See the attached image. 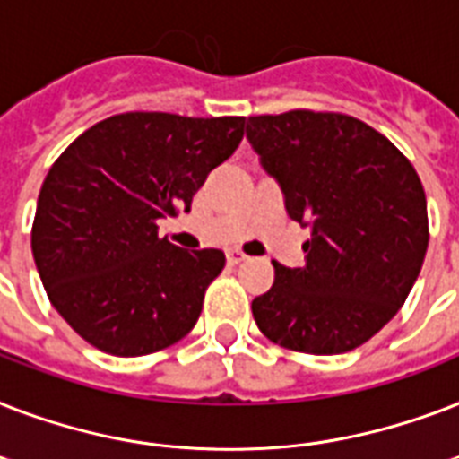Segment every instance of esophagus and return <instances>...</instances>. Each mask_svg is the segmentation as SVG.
I'll return each instance as SVG.
<instances>
[{"instance_id":"1","label":"esophagus","mask_w":459,"mask_h":459,"mask_svg":"<svg viewBox=\"0 0 459 459\" xmlns=\"http://www.w3.org/2000/svg\"><path fill=\"white\" fill-rule=\"evenodd\" d=\"M226 259H229V264H240V262H245V259H247V255L240 250H229L226 252Z\"/></svg>"}]
</instances>
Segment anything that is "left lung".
Instances as JSON below:
<instances>
[{
  "label": "left lung",
  "mask_w": 459,
  "mask_h": 459,
  "mask_svg": "<svg viewBox=\"0 0 459 459\" xmlns=\"http://www.w3.org/2000/svg\"><path fill=\"white\" fill-rule=\"evenodd\" d=\"M247 140L279 180L288 216L312 226L305 266L273 262V286L252 300L259 331L309 355L359 348L405 305L424 264L420 176L385 135L338 111L250 117Z\"/></svg>",
  "instance_id": "8db88e82"
}]
</instances>
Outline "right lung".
Segmentation results:
<instances>
[{"instance_id": "obj_1", "label": "right lung", "mask_w": 459, "mask_h": 459, "mask_svg": "<svg viewBox=\"0 0 459 459\" xmlns=\"http://www.w3.org/2000/svg\"><path fill=\"white\" fill-rule=\"evenodd\" d=\"M245 117L126 111L61 152L38 197L30 245L54 309L117 357L164 350L193 331L221 250H180L159 219L190 212L209 171L236 152Z\"/></svg>"}]
</instances>
